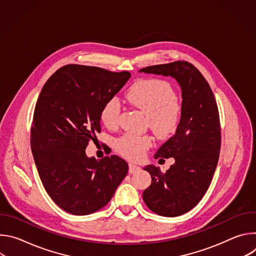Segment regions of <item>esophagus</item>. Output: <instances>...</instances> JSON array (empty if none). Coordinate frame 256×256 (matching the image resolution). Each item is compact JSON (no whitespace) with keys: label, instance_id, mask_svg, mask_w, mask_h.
Segmentation results:
<instances>
[{"label":"esophagus","instance_id":"obj_1","mask_svg":"<svg viewBox=\"0 0 256 256\" xmlns=\"http://www.w3.org/2000/svg\"><path fill=\"white\" fill-rule=\"evenodd\" d=\"M140 168L138 167V166H136V165H134V164H130L128 165V172L130 173H134V172H136V171H138Z\"/></svg>","mask_w":256,"mask_h":256}]
</instances>
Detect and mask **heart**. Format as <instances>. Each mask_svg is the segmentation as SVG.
I'll use <instances>...</instances> for the list:
<instances>
[{"label": "heart", "instance_id": "heart-1", "mask_svg": "<svg viewBox=\"0 0 256 256\" xmlns=\"http://www.w3.org/2000/svg\"><path fill=\"white\" fill-rule=\"evenodd\" d=\"M126 97L132 105L148 116L149 126L157 136L166 138L177 132L181 120V106L173 87L168 82L159 79L140 80L128 89ZM120 110L118 98L107 100L100 110L103 124L109 128H116ZM151 146L150 136L126 134L116 140L118 152L132 160L140 159Z\"/></svg>", "mask_w": 256, "mask_h": 256}]
</instances>
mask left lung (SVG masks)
Listing matches in <instances>:
<instances>
[{"label": "left lung", "instance_id": "1", "mask_svg": "<svg viewBox=\"0 0 256 256\" xmlns=\"http://www.w3.org/2000/svg\"><path fill=\"white\" fill-rule=\"evenodd\" d=\"M147 74L170 76L182 91L181 120L175 134L163 144L155 159L173 158L175 163L165 172L155 165L144 170L152 177L142 200L154 212L177 216L194 208L206 192L221 149V126L214 93L190 62L177 60L140 68Z\"/></svg>", "mask_w": 256, "mask_h": 256}]
</instances>
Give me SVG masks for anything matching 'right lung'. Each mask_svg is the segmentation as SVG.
I'll return each mask as SVG.
<instances>
[{"mask_svg":"<svg viewBox=\"0 0 256 256\" xmlns=\"http://www.w3.org/2000/svg\"><path fill=\"white\" fill-rule=\"evenodd\" d=\"M130 78L128 70L66 64L54 72L40 94L31 128L33 158L46 192L70 214L101 210L128 174L122 158L96 160L85 150L101 132L103 104Z\"/></svg>","mask_w":256,"mask_h":256,"instance_id":"obj_1","label":"right lung"}]
</instances>
